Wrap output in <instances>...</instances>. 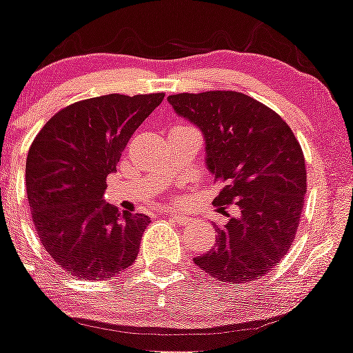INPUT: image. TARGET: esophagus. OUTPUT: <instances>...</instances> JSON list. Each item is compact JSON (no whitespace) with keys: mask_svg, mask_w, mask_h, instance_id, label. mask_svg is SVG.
<instances>
[{"mask_svg":"<svg viewBox=\"0 0 353 353\" xmlns=\"http://www.w3.org/2000/svg\"><path fill=\"white\" fill-rule=\"evenodd\" d=\"M167 216H170V219L176 220V222L179 223H190L191 220H193V216L184 215V213H179V212H167Z\"/></svg>","mask_w":353,"mask_h":353,"instance_id":"esophagus-1","label":"esophagus"}]
</instances>
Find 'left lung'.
Listing matches in <instances>:
<instances>
[{
	"mask_svg": "<svg viewBox=\"0 0 353 353\" xmlns=\"http://www.w3.org/2000/svg\"><path fill=\"white\" fill-rule=\"evenodd\" d=\"M167 101L201 131L206 169L225 184L213 205L237 206L194 265L220 282L259 279L287 254L301 220L307 176L297 138L275 110L241 92L177 94Z\"/></svg>",
	"mask_w": 353,
	"mask_h": 353,
	"instance_id": "1",
	"label": "left lung"
}]
</instances>
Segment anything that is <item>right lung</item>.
<instances>
[{"instance_id": "1", "label": "right lung", "mask_w": 353, "mask_h": 353, "mask_svg": "<svg viewBox=\"0 0 353 353\" xmlns=\"http://www.w3.org/2000/svg\"><path fill=\"white\" fill-rule=\"evenodd\" d=\"M163 94L74 102L44 124L27 155L32 220L48 254L74 279L109 280L131 266L150 223L104 201L105 181Z\"/></svg>"}]
</instances>
